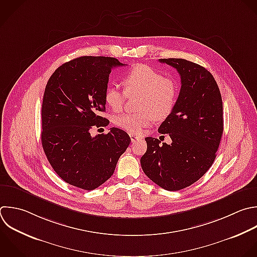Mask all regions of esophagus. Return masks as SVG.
<instances>
[{"label": "esophagus", "mask_w": 257, "mask_h": 257, "mask_svg": "<svg viewBox=\"0 0 257 257\" xmlns=\"http://www.w3.org/2000/svg\"><path fill=\"white\" fill-rule=\"evenodd\" d=\"M130 138H131L132 143H135V142L141 140V137H138V136H136V135H134V134H130Z\"/></svg>", "instance_id": "1"}]
</instances>
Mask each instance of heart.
<instances>
[{
    "label": "heart",
    "mask_w": 257,
    "mask_h": 257,
    "mask_svg": "<svg viewBox=\"0 0 257 257\" xmlns=\"http://www.w3.org/2000/svg\"><path fill=\"white\" fill-rule=\"evenodd\" d=\"M124 91L109 86L104 92V101L113 111L122 109L127 95L140 94L135 113H123L113 118L118 127L139 135L156 119L166 118L173 110L178 97V85L169 77L150 66L139 64L134 66L122 78Z\"/></svg>",
    "instance_id": "obj_1"
}]
</instances>
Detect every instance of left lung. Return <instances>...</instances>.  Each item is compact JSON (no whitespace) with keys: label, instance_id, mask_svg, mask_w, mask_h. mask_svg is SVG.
Returning a JSON list of instances; mask_svg holds the SVG:
<instances>
[{"label":"left lung","instance_id":"8db88e82","mask_svg":"<svg viewBox=\"0 0 257 257\" xmlns=\"http://www.w3.org/2000/svg\"><path fill=\"white\" fill-rule=\"evenodd\" d=\"M177 69L181 89L172 112L159 127L172 144L146 138L144 173L158 186L178 191L197 182L212 166L223 135V104L213 75L181 58L160 59Z\"/></svg>","mask_w":257,"mask_h":257}]
</instances>
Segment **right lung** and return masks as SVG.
Wrapping results in <instances>:
<instances>
[{
    "label": "right lung",
    "instance_id": "add662e5",
    "mask_svg": "<svg viewBox=\"0 0 257 257\" xmlns=\"http://www.w3.org/2000/svg\"><path fill=\"white\" fill-rule=\"evenodd\" d=\"M116 58L82 56L70 60L49 78L42 103L41 141L56 174L66 183L94 190L113 174L131 138L111 127L91 137L90 130L106 126L104 92L111 69L124 66Z\"/></svg>",
    "mask_w": 257,
    "mask_h": 257
}]
</instances>
